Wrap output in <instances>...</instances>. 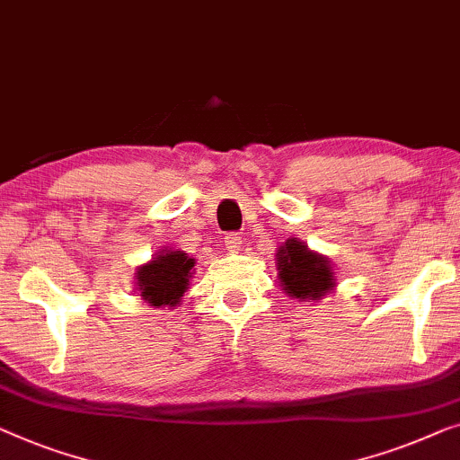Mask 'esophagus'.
I'll use <instances>...</instances> for the list:
<instances>
[{
    "label": "esophagus",
    "mask_w": 460,
    "mask_h": 460,
    "mask_svg": "<svg viewBox=\"0 0 460 460\" xmlns=\"http://www.w3.org/2000/svg\"><path fill=\"white\" fill-rule=\"evenodd\" d=\"M223 243L229 252H237L239 248H242V237H239L237 233H227V235L223 237Z\"/></svg>",
    "instance_id": "esophagus-1"
}]
</instances>
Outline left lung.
I'll return each mask as SVG.
<instances>
[{
  "instance_id": "left-lung-1",
  "label": "left lung",
  "mask_w": 460,
  "mask_h": 460,
  "mask_svg": "<svg viewBox=\"0 0 460 460\" xmlns=\"http://www.w3.org/2000/svg\"><path fill=\"white\" fill-rule=\"evenodd\" d=\"M277 256H279L277 261L279 279L289 296L300 297V300H306V297L313 300L333 288V273L327 258L310 252L302 242L288 239Z\"/></svg>"
}]
</instances>
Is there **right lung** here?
I'll return each mask as SVG.
<instances>
[{"mask_svg":"<svg viewBox=\"0 0 460 460\" xmlns=\"http://www.w3.org/2000/svg\"><path fill=\"white\" fill-rule=\"evenodd\" d=\"M193 258L183 252H163L152 262L144 264L137 270L141 296L152 306H174L181 302V296L187 289L191 277Z\"/></svg>","mask_w":460,"mask_h":460,"instance_id":"add662e5","label":"right lung"}]
</instances>
